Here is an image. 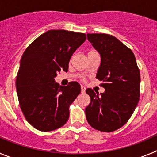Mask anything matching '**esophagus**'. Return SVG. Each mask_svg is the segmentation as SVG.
Returning a JSON list of instances; mask_svg holds the SVG:
<instances>
[{
	"instance_id": "34e87169",
	"label": "esophagus",
	"mask_w": 157,
	"mask_h": 157,
	"mask_svg": "<svg viewBox=\"0 0 157 157\" xmlns=\"http://www.w3.org/2000/svg\"><path fill=\"white\" fill-rule=\"evenodd\" d=\"M81 92L82 93H85L86 92V87L84 86H81Z\"/></svg>"
}]
</instances>
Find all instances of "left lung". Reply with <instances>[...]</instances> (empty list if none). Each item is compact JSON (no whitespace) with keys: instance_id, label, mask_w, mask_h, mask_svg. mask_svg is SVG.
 Segmentation results:
<instances>
[{"instance_id":"left-lung-1","label":"left lung","mask_w":157,"mask_h":157,"mask_svg":"<svg viewBox=\"0 0 157 157\" xmlns=\"http://www.w3.org/2000/svg\"><path fill=\"white\" fill-rule=\"evenodd\" d=\"M87 38L101 55L96 77L104 82L105 92L86 90L91 99L86 116L93 128L112 132L126 124L138 105L140 71L132 51L114 36L87 34Z\"/></svg>"}]
</instances>
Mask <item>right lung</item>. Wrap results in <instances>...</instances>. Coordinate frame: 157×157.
I'll list each match as a JSON object with an SVG mask.
<instances>
[{
  "label": "right lung",
  "mask_w": 157,
  "mask_h": 157,
  "mask_svg": "<svg viewBox=\"0 0 157 157\" xmlns=\"http://www.w3.org/2000/svg\"><path fill=\"white\" fill-rule=\"evenodd\" d=\"M86 39L83 33L50 30L41 34L22 56L16 77L21 110L32 127L41 131L61 127L69 118V106L81 92L79 83L62 86L57 72L67 71L70 59Z\"/></svg>",
  "instance_id": "right-lung-1"
}]
</instances>
